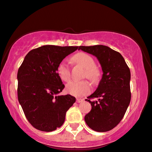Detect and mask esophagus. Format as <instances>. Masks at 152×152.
<instances>
[{"mask_svg":"<svg viewBox=\"0 0 152 152\" xmlns=\"http://www.w3.org/2000/svg\"><path fill=\"white\" fill-rule=\"evenodd\" d=\"M83 101V99H80V98H77V99H76V102H78V103L82 102Z\"/></svg>","mask_w":152,"mask_h":152,"instance_id":"1","label":"esophagus"}]
</instances>
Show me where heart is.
<instances>
[{"label":"heart","instance_id":"1","mask_svg":"<svg viewBox=\"0 0 152 152\" xmlns=\"http://www.w3.org/2000/svg\"><path fill=\"white\" fill-rule=\"evenodd\" d=\"M76 64H79L85 69L83 77L87 78L92 82H95L99 77V71L96 67L95 60L90 55L84 53H78L72 57ZM57 73L60 79L64 82L69 81L71 77V71L68 64L63 60L58 64ZM66 90L70 95L74 96H84L91 91V86L87 80L71 81L66 86Z\"/></svg>","mask_w":152,"mask_h":152}]
</instances>
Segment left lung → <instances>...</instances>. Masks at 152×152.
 <instances>
[{
	"label": "left lung",
	"mask_w": 152,
	"mask_h": 152,
	"mask_svg": "<svg viewBox=\"0 0 152 152\" xmlns=\"http://www.w3.org/2000/svg\"><path fill=\"white\" fill-rule=\"evenodd\" d=\"M78 50L97 57L103 72L98 87L86 99L92 109L85 116V121L95 131H109L120 123L129 106L130 69L122 55L108 46H79ZM93 98L99 100L90 101Z\"/></svg>",
	"instance_id": "left-lung-1"
}]
</instances>
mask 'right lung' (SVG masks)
Returning <instances> with one entry per match:
<instances>
[{
    "instance_id": "obj_1",
    "label": "right lung",
    "mask_w": 152,
    "mask_h": 152,
    "mask_svg": "<svg viewBox=\"0 0 152 152\" xmlns=\"http://www.w3.org/2000/svg\"><path fill=\"white\" fill-rule=\"evenodd\" d=\"M78 46L43 45L31 50L17 72L18 100L28 121L36 129L51 132L64 124L66 111L76 102L71 95H57L64 85L58 64Z\"/></svg>"
}]
</instances>
